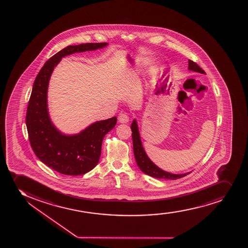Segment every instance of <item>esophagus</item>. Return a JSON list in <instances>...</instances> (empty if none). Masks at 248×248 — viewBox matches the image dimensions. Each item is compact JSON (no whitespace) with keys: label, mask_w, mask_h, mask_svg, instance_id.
<instances>
[{"label":"esophagus","mask_w":248,"mask_h":248,"mask_svg":"<svg viewBox=\"0 0 248 248\" xmlns=\"http://www.w3.org/2000/svg\"><path fill=\"white\" fill-rule=\"evenodd\" d=\"M118 120L121 123H127L129 122L128 115L125 113H121L118 117Z\"/></svg>","instance_id":"1"}]
</instances>
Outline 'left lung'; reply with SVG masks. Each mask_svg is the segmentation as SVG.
<instances>
[{
  "mask_svg": "<svg viewBox=\"0 0 248 248\" xmlns=\"http://www.w3.org/2000/svg\"><path fill=\"white\" fill-rule=\"evenodd\" d=\"M188 70L200 73V74H205V72L202 70V68H200L196 63L193 62L192 60H188ZM131 129L132 131L135 159H136L138 167L140 170L142 171L143 173L148 174L150 176L156 178V179L171 180L180 179L190 173V172H188L185 174H172V173L163 170L159 168L156 165H155L154 163L151 161V159L149 158L147 154L145 153V150L143 148L137 120H133V122L131 123Z\"/></svg>",
  "mask_w": 248,
  "mask_h": 248,
  "instance_id": "8db88e82",
  "label": "left lung"
}]
</instances>
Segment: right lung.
<instances>
[{"mask_svg": "<svg viewBox=\"0 0 248 248\" xmlns=\"http://www.w3.org/2000/svg\"><path fill=\"white\" fill-rule=\"evenodd\" d=\"M108 43L69 46L52 56L34 80L29 101L26 123L35 155L47 166L65 175H80L92 170L99 161L103 140L117 123V117L98 121L79 133L65 135L49 117L47 103L48 82L54 68L67 55L103 48Z\"/></svg>", "mask_w": 248, "mask_h": 248, "instance_id": "obj_1", "label": "right lung"}]
</instances>
